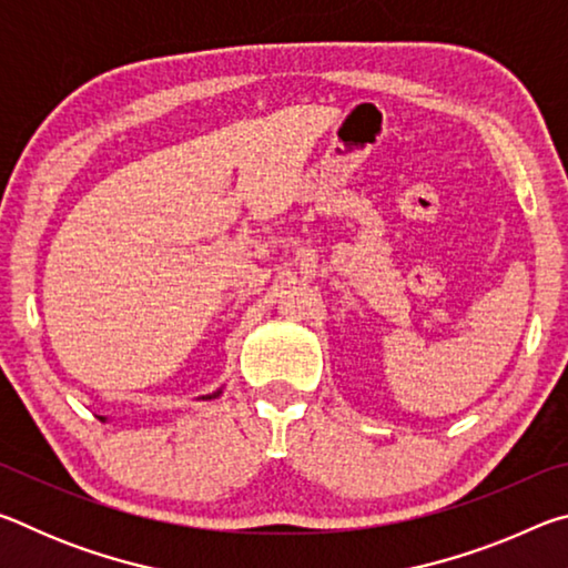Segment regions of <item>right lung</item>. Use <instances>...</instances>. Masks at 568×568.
I'll return each instance as SVG.
<instances>
[{
	"label": "right lung",
	"mask_w": 568,
	"mask_h": 568,
	"mask_svg": "<svg viewBox=\"0 0 568 568\" xmlns=\"http://www.w3.org/2000/svg\"><path fill=\"white\" fill-rule=\"evenodd\" d=\"M220 393H223V388L215 390V393H210V396H200V400H213V398H217V396H220ZM100 420H104V418H100Z\"/></svg>",
	"instance_id": "right-lung-1"
}]
</instances>
